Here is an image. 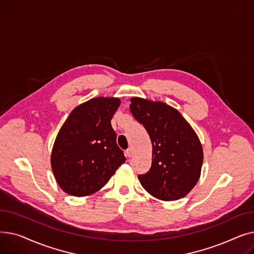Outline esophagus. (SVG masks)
Returning a JSON list of instances; mask_svg holds the SVG:
<instances>
[{
	"label": "esophagus",
	"mask_w": 254,
	"mask_h": 254,
	"mask_svg": "<svg viewBox=\"0 0 254 254\" xmlns=\"http://www.w3.org/2000/svg\"><path fill=\"white\" fill-rule=\"evenodd\" d=\"M126 155H127V157H131L132 155H134V149H132V148H128V149L126 151Z\"/></svg>",
	"instance_id": "1"
}]
</instances>
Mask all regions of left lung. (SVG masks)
Segmentation results:
<instances>
[{
	"label": "left lung",
	"mask_w": 254,
	"mask_h": 254,
	"mask_svg": "<svg viewBox=\"0 0 254 254\" xmlns=\"http://www.w3.org/2000/svg\"><path fill=\"white\" fill-rule=\"evenodd\" d=\"M129 109L152 144L151 167L138 176L141 185L162 201L185 196L202 171L204 153L196 132L177 109L166 103L134 97Z\"/></svg>",
	"instance_id": "1"
}]
</instances>
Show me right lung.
<instances>
[{"label":"right lung","mask_w":254,"mask_h":254,"mask_svg":"<svg viewBox=\"0 0 254 254\" xmlns=\"http://www.w3.org/2000/svg\"><path fill=\"white\" fill-rule=\"evenodd\" d=\"M119 105L118 98L90 99L77 106L62 126L50 163L65 193L74 196L96 193L126 162L111 126Z\"/></svg>","instance_id":"right-lung-1"}]
</instances>
